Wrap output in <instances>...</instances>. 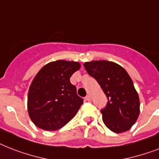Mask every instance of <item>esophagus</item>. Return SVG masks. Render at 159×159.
<instances>
[{
  "label": "esophagus",
  "mask_w": 159,
  "mask_h": 159,
  "mask_svg": "<svg viewBox=\"0 0 159 159\" xmlns=\"http://www.w3.org/2000/svg\"><path fill=\"white\" fill-rule=\"evenodd\" d=\"M84 99H85V101H88V102H89L90 100H91V98H90L89 95H87L85 98H84Z\"/></svg>",
  "instance_id": "esophagus-1"
}]
</instances>
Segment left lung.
Returning <instances> with one entry per match:
<instances>
[{
  "instance_id": "8db88e82",
  "label": "left lung",
  "mask_w": 159,
  "mask_h": 159,
  "mask_svg": "<svg viewBox=\"0 0 159 159\" xmlns=\"http://www.w3.org/2000/svg\"><path fill=\"white\" fill-rule=\"evenodd\" d=\"M84 66L107 98L106 107L101 110L107 127L115 133L130 130L139 116V98L126 70L107 61L85 62Z\"/></svg>"
}]
</instances>
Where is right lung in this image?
<instances>
[{
  "label": "right lung",
  "mask_w": 159,
  "mask_h": 159,
  "mask_svg": "<svg viewBox=\"0 0 159 159\" xmlns=\"http://www.w3.org/2000/svg\"><path fill=\"white\" fill-rule=\"evenodd\" d=\"M80 68L79 62L59 60L45 65L37 74L28 94V111L36 126L59 130L75 116L84 100L70 78Z\"/></svg>",
  "instance_id": "right-lung-1"
}]
</instances>
